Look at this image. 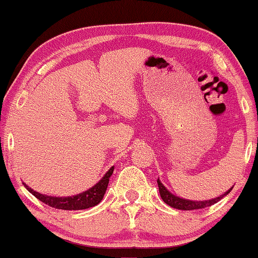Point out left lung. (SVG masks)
<instances>
[{
  "label": "left lung",
  "mask_w": 258,
  "mask_h": 258,
  "mask_svg": "<svg viewBox=\"0 0 258 258\" xmlns=\"http://www.w3.org/2000/svg\"><path fill=\"white\" fill-rule=\"evenodd\" d=\"M157 182L159 186V192H160V196L161 199H163V201L166 203V205L172 207V208L182 209V211H194V209H202V208H206V207H211L212 205H214V203L220 201L222 197L226 196L227 194L233 189V187H231V189L225 192L224 195H221L220 197H217V199L208 200V201H189V200H184L178 196L172 195V194L168 191L166 187L161 184L160 180L158 179Z\"/></svg>",
  "instance_id": "obj_1"
}]
</instances>
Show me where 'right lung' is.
Instances as JSON below:
<instances>
[{
  "label": "right lung",
  "instance_id": "add662e5",
  "mask_svg": "<svg viewBox=\"0 0 258 258\" xmlns=\"http://www.w3.org/2000/svg\"><path fill=\"white\" fill-rule=\"evenodd\" d=\"M113 166L105 173V176L98 182L93 187L88 189L87 191L79 194L75 196L69 197H55V196H47L39 194L34 190H32L30 186H27L24 183V185L30 191L32 195L36 196L39 201L45 205L52 207L56 209H64V211H80V209H87L91 207L97 206L101 200H103L104 194L107 189V184H109V178L112 176Z\"/></svg>",
  "mask_w": 258,
  "mask_h": 258
}]
</instances>
